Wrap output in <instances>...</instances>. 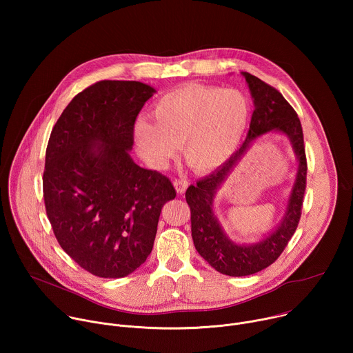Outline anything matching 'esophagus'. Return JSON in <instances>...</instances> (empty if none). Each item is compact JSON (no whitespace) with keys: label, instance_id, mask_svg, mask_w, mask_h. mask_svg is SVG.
I'll return each instance as SVG.
<instances>
[{"label":"esophagus","instance_id":"obj_1","mask_svg":"<svg viewBox=\"0 0 353 353\" xmlns=\"http://www.w3.org/2000/svg\"><path fill=\"white\" fill-rule=\"evenodd\" d=\"M173 185H174L176 191H177L179 194H184L185 190H187V187H188V181L184 180V179H176V180L173 181Z\"/></svg>","mask_w":353,"mask_h":353}]
</instances>
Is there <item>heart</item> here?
Returning a JSON list of instances; mask_svg holds the SVG:
<instances>
[{
	"instance_id": "b5f03b06",
	"label": "heart",
	"mask_w": 353,
	"mask_h": 353,
	"mask_svg": "<svg viewBox=\"0 0 353 353\" xmlns=\"http://www.w3.org/2000/svg\"><path fill=\"white\" fill-rule=\"evenodd\" d=\"M250 100L239 89L184 83L159 97L154 123L139 119L134 141L139 155L152 166L170 159L179 145L196 172L222 166L237 149L250 120Z\"/></svg>"
}]
</instances>
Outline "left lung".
Here are the masks:
<instances>
[{
    "mask_svg": "<svg viewBox=\"0 0 353 353\" xmlns=\"http://www.w3.org/2000/svg\"><path fill=\"white\" fill-rule=\"evenodd\" d=\"M241 74L254 102L245 141L221 168L203 180H198L195 185H190L185 191V201L191 211V236L196 251L212 268L229 276L260 272L282 254L300 221L307 176L303 130L296 112L275 88L248 72ZM272 129L290 138L299 162L287 212L277 229L261 242L237 245L225 236L213 214V199L219 187L252 141Z\"/></svg>",
    "mask_w": 353,
    "mask_h": 353,
    "instance_id": "left-lung-1",
    "label": "left lung"
}]
</instances>
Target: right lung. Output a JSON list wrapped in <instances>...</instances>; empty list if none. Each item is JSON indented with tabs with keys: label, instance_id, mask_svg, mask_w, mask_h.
<instances>
[{
	"label": "right lung",
	"instance_id": "add662e5",
	"mask_svg": "<svg viewBox=\"0 0 353 353\" xmlns=\"http://www.w3.org/2000/svg\"><path fill=\"white\" fill-rule=\"evenodd\" d=\"M157 90L137 81H100L65 108L46 149L47 218L65 253L99 278H123L154 247L172 181L130 157L134 124Z\"/></svg>",
	"mask_w": 353,
	"mask_h": 353
}]
</instances>
